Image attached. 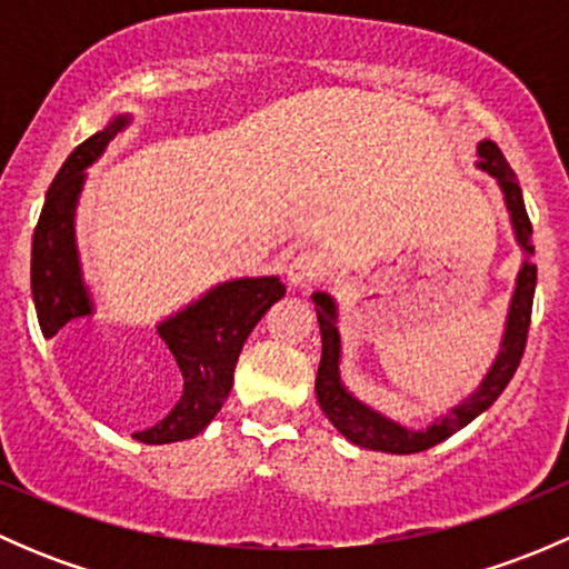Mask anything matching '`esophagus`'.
<instances>
[{"instance_id": "esophagus-1", "label": "esophagus", "mask_w": 569, "mask_h": 569, "mask_svg": "<svg viewBox=\"0 0 569 569\" xmlns=\"http://www.w3.org/2000/svg\"><path fill=\"white\" fill-rule=\"evenodd\" d=\"M321 269H325L321 256L311 250H300L289 258V263H286V280H289L291 286H306L308 280L321 274Z\"/></svg>"}]
</instances>
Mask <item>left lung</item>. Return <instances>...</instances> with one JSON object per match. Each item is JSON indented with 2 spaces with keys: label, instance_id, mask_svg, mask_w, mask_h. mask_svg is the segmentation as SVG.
<instances>
[{
  "label": "left lung",
  "instance_id": "obj_1",
  "mask_svg": "<svg viewBox=\"0 0 569 569\" xmlns=\"http://www.w3.org/2000/svg\"><path fill=\"white\" fill-rule=\"evenodd\" d=\"M479 162L476 168L485 170L487 176L496 178V183L503 192V203H507L509 222H512L515 242L523 250V263L515 278L512 300H509L507 325H503L501 349H498L496 360L481 377L479 386L473 388L460 405L449 407V412L435 418L429 427L412 429L405 423L393 421V418L382 416L380 410L360 401L358 396L349 393L341 380V332H338V306L327 291H313V302H317V319L321 330V363L317 375V399L327 421L349 440V443L360 446V449L386 451V455H416V451H427L432 446L443 443L462 427H468L476 416L487 410L503 388L509 386L512 375L518 371L520 358L526 349V336H529L531 321V302H533V286H537V267L531 263L533 244H531V222L526 214L523 192L515 178V170L503 159L501 148L490 140H481L476 146Z\"/></svg>",
  "mask_w": 569,
  "mask_h": 569
}]
</instances>
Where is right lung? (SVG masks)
Listing matches in <instances>:
<instances>
[{"instance_id": "add662e5", "label": "right lung", "mask_w": 569, "mask_h": 569, "mask_svg": "<svg viewBox=\"0 0 569 569\" xmlns=\"http://www.w3.org/2000/svg\"><path fill=\"white\" fill-rule=\"evenodd\" d=\"M129 123V112L114 114L104 129L73 148L46 192L32 237V300L46 338H54L68 321L96 313L93 295L82 278L73 220L88 178L84 170L99 162L109 142ZM283 295L286 286L278 274L222 280L173 317L159 321L157 332L181 369L183 391L162 421L134 438L162 446L203 432L231 393L233 369L252 327Z\"/></svg>"}]
</instances>
